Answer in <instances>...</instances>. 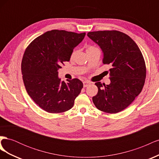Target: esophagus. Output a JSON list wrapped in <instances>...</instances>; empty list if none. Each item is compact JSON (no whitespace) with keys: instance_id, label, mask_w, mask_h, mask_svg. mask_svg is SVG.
<instances>
[{"instance_id":"1","label":"esophagus","mask_w":159,"mask_h":159,"mask_svg":"<svg viewBox=\"0 0 159 159\" xmlns=\"http://www.w3.org/2000/svg\"><path fill=\"white\" fill-rule=\"evenodd\" d=\"M83 84H84V87L86 88L91 84V82H90V81H84Z\"/></svg>"}]
</instances>
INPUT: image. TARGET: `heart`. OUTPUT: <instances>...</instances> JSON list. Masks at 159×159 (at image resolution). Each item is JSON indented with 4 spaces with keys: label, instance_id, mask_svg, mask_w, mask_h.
<instances>
[{
    "label": "heart",
    "instance_id": "1",
    "mask_svg": "<svg viewBox=\"0 0 159 159\" xmlns=\"http://www.w3.org/2000/svg\"><path fill=\"white\" fill-rule=\"evenodd\" d=\"M96 49H98V48L95 47V46H88V47H87V50H86V51H87V52L88 53V52H92V51H93V50H96ZM76 53H77V50H74L72 51L71 54V56H70L71 59L74 58V57L75 56Z\"/></svg>",
    "mask_w": 159,
    "mask_h": 159
}]
</instances>
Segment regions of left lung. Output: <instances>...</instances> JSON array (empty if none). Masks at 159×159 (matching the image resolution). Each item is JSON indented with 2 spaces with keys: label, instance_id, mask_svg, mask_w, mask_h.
<instances>
[{
  "label": "left lung",
  "instance_id": "8db88e82",
  "mask_svg": "<svg viewBox=\"0 0 159 159\" xmlns=\"http://www.w3.org/2000/svg\"><path fill=\"white\" fill-rule=\"evenodd\" d=\"M88 36L103 52L104 64L110 65L111 84L95 85L98 94L92 100L99 110L117 113L127 108L141 92L147 75L145 61L134 41L117 30L89 32Z\"/></svg>",
  "mask_w": 159,
  "mask_h": 159
}]
</instances>
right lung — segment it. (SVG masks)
<instances>
[{
	"instance_id": "add662e5",
	"label": "right lung",
	"mask_w": 159,
	"mask_h": 159,
	"mask_svg": "<svg viewBox=\"0 0 159 159\" xmlns=\"http://www.w3.org/2000/svg\"><path fill=\"white\" fill-rule=\"evenodd\" d=\"M85 35L52 30L36 38L26 48L21 64L24 84L31 99L45 111L64 113L74 106L83 83L78 78L61 81L57 71L70 61Z\"/></svg>"
}]
</instances>
